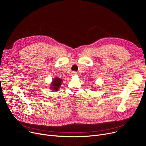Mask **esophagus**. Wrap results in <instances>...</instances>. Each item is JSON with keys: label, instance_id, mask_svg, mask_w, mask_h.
Returning <instances> with one entry per match:
<instances>
[{"label": "esophagus", "instance_id": "esophagus-1", "mask_svg": "<svg viewBox=\"0 0 146 146\" xmlns=\"http://www.w3.org/2000/svg\"><path fill=\"white\" fill-rule=\"evenodd\" d=\"M76 72H72V75H76Z\"/></svg>", "mask_w": 146, "mask_h": 146}]
</instances>
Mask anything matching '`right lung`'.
Segmentation results:
<instances>
[{"label":"right lung","mask_w":146,"mask_h":146,"mask_svg":"<svg viewBox=\"0 0 146 146\" xmlns=\"http://www.w3.org/2000/svg\"><path fill=\"white\" fill-rule=\"evenodd\" d=\"M63 80L61 79L58 78V77H56L55 78H54L53 80L51 83V85H50V89L52 91H56L57 92L58 91L59 88H60L61 84H62Z\"/></svg>","instance_id":"add662e5"}]
</instances>
